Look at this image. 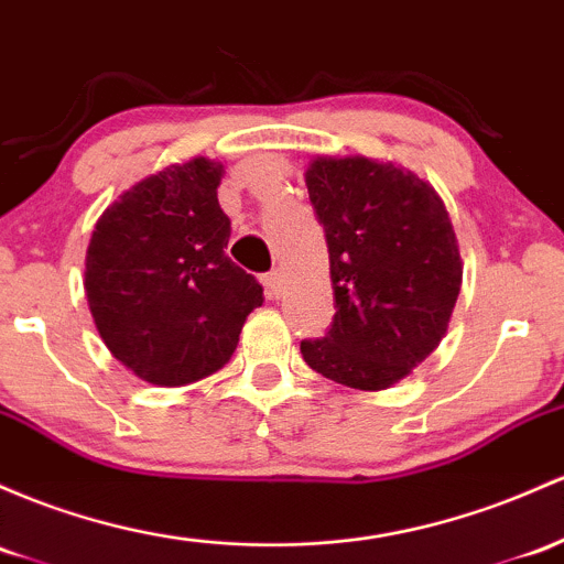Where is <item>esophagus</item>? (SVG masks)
I'll use <instances>...</instances> for the list:
<instances>
[{
	"instance_id": "34e87169",
	"label": "esophagus",
	"mask_w": 564,
	"mask_h": 564,
	"mask_svg": "<svg viewBox=\"0 0 564 564\" xmlns=\"http://www.w3.org/2000/svg\"><path fill=\"white\" fill-rule=\"evenodd\" d=\"M264 289H268V294L270 296H278L281 294V289H283V275H281V270H270V272H264Z\"/></svg>"
}]
</instances>
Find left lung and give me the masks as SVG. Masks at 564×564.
<instances>
[{
  "mask_svg": "<svg viewBox=\"0 0 564 564\" xmlns=\"http://www.w3.org/2000/svg\"><path fill=\"white\" fill-rule=\"evenodd\" d=\"M305 182L337 313L324 337L302 339V358L348 388H391L442 343L460 294L447 208L423 178L369 158H318Z\"/></svg>",
  "mask_w": 564,
  "mask_h": 564,
  "instance_id": "obj_1",
  "label": "left lung"
}]
</instances>
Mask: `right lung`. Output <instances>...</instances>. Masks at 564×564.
<instances>
[{
	"instance_id": "obj_1",
	"label": "right lung",
	"mask_w": 564,
	"mask_h": 564,
	"mask_svg": "<svg viewBox=\"0 0 564 564\" xmlns=\"http://www.w3.org/2000/svg\"><path fill=\"white\" fill-rule=\"evenodd\" d=\"M206 158L171 165L122 192L98 219L85 294L111 356L154 386H187L225 367L246 315L264 302L227 257L230 219Z\"/></svg>"
}]
</instances>
